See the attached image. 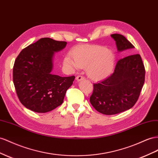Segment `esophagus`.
<instances>
[{
	"mask_svg": "<svg viewBox=\"0 0 158 158\" xmlns=\"http://www.w3.org/2000/svg\"><path fill=\"white\" fill-rule=\"evenodd\" d=\"M76 80L77 81H80V80H83V79H84V77L83 76H81V75H78V76H76Z\"/></svg>",
	"mask_w": 158,
	"mask_h": 158,
	"instance_id": "esophagus-1",
	"label": "esophagus"
}]
</instances>
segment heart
<instances>
[{"label": "heart", "instance_id": "obj_1", "mask_svg": "<svg viewBox=\"0 0 158 158\" xmlns=\"http://www.w3.org/2000/svg\"><path fill=\"white\" fill-rule=\"evenodd\" d=\"M64 58V63L72 69L86 68L87 74L99 80L112 73L115 65V56L112 51L99 45L82 46L75 48Z\"/></svg>", "mask_w": 158, "mask_h": 158}]
</instances>
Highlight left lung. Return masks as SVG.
<instances>
[{
	"label": "left lung",
	"instance_id": "obj_1",
	"mask_svg": "<svg viewBox=\"0 0 158 158\" xmlns=\"http://www.w3.org/2000/svg\"><path fill=\"white\" fill-rule=\"evenodd\" d=\"M118 51L134 48L120 34L111 35ZM145 67L140 55L133 54L119 60L113 73L108 78L94 84L89 98L98 112L114 115L129 110L138 101L145 82Z\"/></svg>",
	"mask_w": 158,
	"mask_h": 158
}]
</instances>
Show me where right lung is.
Wrapping results in <instances>:
<instances>
[{
	"label": "right lung",
	"mask_w": 158,
	"mask_h": 158,
	"mask_svg": "<svg viewBox=\"0 0 158 158\" xmlns=\"http://www.w3.org/2000/svg\"><path fill=\"white\" fill-rule=\"evenodd\" d=\"M67 42L42 38L24 48L13 66L17 96L27 108L38 113L50 112L60 106L74 76L61 77L52 73L54 52Z\"/></svg>",
	"instance_id": "1"
}]
</instances>
